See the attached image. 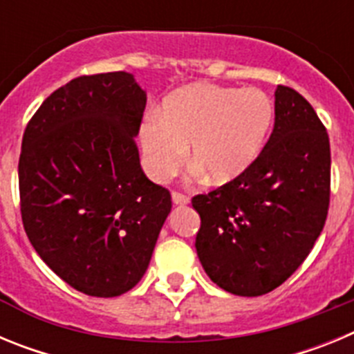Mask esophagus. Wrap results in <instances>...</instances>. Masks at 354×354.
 <instances>
[{
  "label": "esophagus",
  "mask_w": 354,
  "mask_h": 354,
  "mask_svg": "<svg viewBox=\"0 0 354 354\" xmlns=\"http://www.w3.org/2000/svg\"><path fill=\"white\" fill-rule=\"evenodd\" d=\"M171 200H174L175 205H186L189 202V196L180 192H174L171 193Z\"/></svg>",
  "instance_id": "34e87169"
}]
</instances>
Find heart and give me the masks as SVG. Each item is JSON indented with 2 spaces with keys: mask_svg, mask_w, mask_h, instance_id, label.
<instances>
[{
  "mask_svg": "<svg viewBox=\"0 0 354 354\" xmlns=\"http://www.w3.org/2000/svg\"><path fill=\"white\" fill-rule=\"evenodd\" d=\"M274 118L271 97L261 88L195 83L177 90L142 126L149 174L165 180L183 167L186 149L195 170L212 184L245 174L259 158Z\"/></svg>",
  "mask_w": 354,
  "mask_h": 354,
  "instance_id": "b5f03b06",
  "label": "heart"
}]
</instances>
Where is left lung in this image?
<instances>
[{"label": "left lung", "instance_id": "left-lung-1", "mask_svg": "<svg viewBox=\"0 0 354 354\" xmlns=\"http://www.w3.org/2000/svg\"><path fill=\"white\" fill-rule=\"evenodd\" d=\"M330 138L301 93L278 84L274 127L252 167L192 198L196 253L216 286L262 296L282 286L314 248L330 207Z\"/></svg>", "mask_w": 354, "mask_h": 354}]
</instances>
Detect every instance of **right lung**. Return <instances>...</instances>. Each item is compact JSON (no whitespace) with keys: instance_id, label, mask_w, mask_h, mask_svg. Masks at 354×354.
<instances>
[{"instance_id":"1","label":"right lung","mask_w":354,"mask_h":354,"mask_svg":"<svg viewBox=\"0 0 354 354\" xmlns=\"http://www.w3.org/2000/svg\"><path fill=\"white\" fill-rule=\"evenodd\" d=\"M145 102L129 72L80 76L24 129L26 236L64 282L88 296L113 298L142 280L171 211L170 192L147 179L134 142Z\"/></svg>"}]
</instances>
